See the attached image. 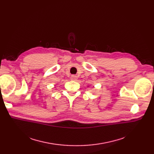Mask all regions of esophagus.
<instances>
[{"mask_svg":"<svg viewBox=\"0 0 154 154\" xmlns=\"http://www.w3.org/2000/svg\"><path fill=\"white\" fill-rule=\"evenodd\" d=\"M71 80H77V75H72V76H71Z\"/></svg>","mask_w":154,"mask_h":154,"instance_id":"obj_1","label":"esophagus"}]
</instances>
